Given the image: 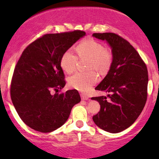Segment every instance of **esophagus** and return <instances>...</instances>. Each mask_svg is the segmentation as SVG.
Segmentation results:
<instances>
[{"label":"esophagus","instance_id":"esophagus-1","mask_svg":"<svg viewBox=\"0 0 159 159\" xmlns=\"http://www.w3.org/2000/svg\"><path fill=\"white\" fill-rule=\"evenodd\" d=\"M80 95H81L82 100H88L89 99V97L88 96V95H86L84 94H81Z\"/></svg>","mask_w":159,"mask_h":159}]
</instances>
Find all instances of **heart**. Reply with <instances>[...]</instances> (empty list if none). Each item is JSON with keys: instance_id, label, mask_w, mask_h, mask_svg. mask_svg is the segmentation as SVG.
<instances>
[{"instance_id": "1", "label": "heart", "mask_w": 159, "mask_h": 159, "mask_svg": "<svg viewBox=\"0 0 159 159\" xmlns=\"http://www.w3.org/2000/svg\"><path fill=\"white\" fill-rule=\"evenodd\" d=\"M77 57L66 51L62 54L60 60L61 69L67 74H72L76 70L78 59L88 60L87 73H77L69 79V84L75 90L86 93L98 81L97 74L105 77L109 72L114 62V55L111 50L106 48L103 43L93 38L82 40L75 48Z\"/></svg>"}]
</instances>
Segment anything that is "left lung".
I'll list each match as a JSON object with an SVG mask.
<instances>
[{
	"instance_id": "obj_1",
	"label": "left lung",
	"mask_w": 159,
	"mask_h": 159,
	"mask_svg": "<svg viewBox=\"0 0 159 159\" xmlns=\"http://www.w3.org/2000/svg\"><path fill=\"white\" fill-rule=\"evenodd\" d=\"M106 40L111 47L114 62L111 69L95 90L110 93L93 97L101 109L93 116L95 125L111 133L125 130L133 124L147 101L148 75L146 64L134 47L119 34L112 32L93 33Z\"/></svg>"
}]
</instances>
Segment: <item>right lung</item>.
<instances>
[{
	"mask_svg": "<svg viewBox=\"0 0 159 159\" xmlns=\"http://www.w3.org/2000/svg\"><path fill=\"white\" fill-rule=\"evenodd\" d=\"M84 35L82 30L45 34L24 50L15 66L10 93L15 109L28 127L53 132L66 122L71 108L81 101L77 90L57 92L66 84L61 57Z\"/></svg>",
	"mask_w": 159,
	"mask_h": 159,
	"instance_id": "1",
	"label": "right lung"
}]
</instances>
